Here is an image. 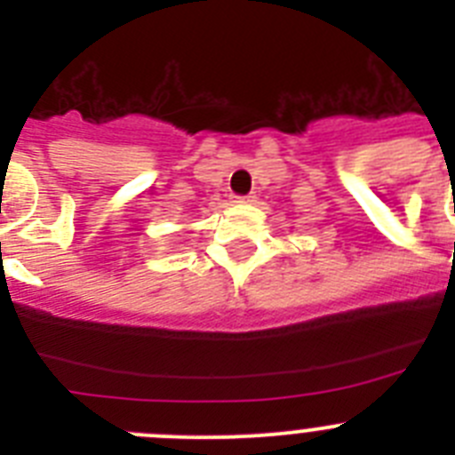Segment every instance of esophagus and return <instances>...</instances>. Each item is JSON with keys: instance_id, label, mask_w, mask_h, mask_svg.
Instances as JSON below:
<instances>
[{"instance_id": "1", "label": "esophagus", "mask_w": 455, "mask_h": 455, "mask_svg": "<svg viewBox=\"0 0 455 455\" xmlns=\"http://www.w3.org/2000/svg\"><path fill=\"white\" fill-rule=\"evenodd\" d=\"M232 203H236V204H251V203H255V198H252V196H236V198L232 200Z\"/></svg>"}]
</instances>
